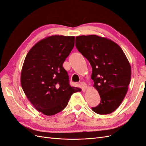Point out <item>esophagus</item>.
Returning a JSON list of instances; mask_svg holds the SVG:
<instances>
[{"instance_id":"obj_1","label":"esophagus","mask_w":146,"mask_h":146,"mask_svg":"<svg viewBox=\"0 0 146 146\" xmlns=\"http://www.w3.org/2000/svg\"><path fill=\"white\" fill-rule=\"evenodd\" d=\"M80 85L83 90H85L87 88V84L85 82H80Z\"/></svg>"}]
</instances>
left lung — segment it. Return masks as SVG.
I'll return each mask as SVG.
<instances>
[{"label": "left lung", "instance_id": "1", "mask_svg": "<svg viewBox=\"0 0 146 146\" xmlns=\"http://www.w3.org/2000/svg\"><path fill=\"white\" fill-rule=\"evenodd\" d=\"M76 46L89 61L93 86L101 99L92 110L99 114L113 113L124 99L131 80V66L127 56L116 42L95 35L77 36Z\"/></svg>", "mask_w": 146, "mask_h": 146}]
</instances>
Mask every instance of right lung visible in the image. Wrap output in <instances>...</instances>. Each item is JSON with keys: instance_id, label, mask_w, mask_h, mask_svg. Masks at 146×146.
Returning a JSON list of instances; mask_svg holds the SVG:
<instances>
[{"instance_id": "1", "label": "right lung", "mask_w": 146, "mask_h": 146, "mask_svg": "<svg viewBox=\"0 0 146 146\" xmlns=\"http://www.w3.org/2000/svg\"><path fill=\"white\" fill-rule=\"evenodd\" d=\"M74 43V36L52 35L35 44L25 57L21 86L31 104L44 115L62 111L72 94L82 91L70 86L68 72L63 67Z\"/></svg>"}]
</instances>
